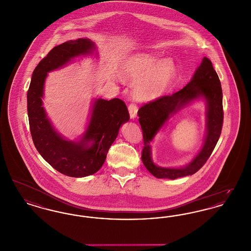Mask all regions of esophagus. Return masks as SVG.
<instances>
[{
	"instance_id": "34e87169",
	"label": "esophagus",
	"mask_w": 251,
	"mask_h": 251,
	"mask_svg": "<svg viewBox=\"0 0 251 251\" xmlns=\"http://www.w3.org/2000/svg\"><path fill=\"white\" fill-rule=\"evenodd\" d=\"M129 113H130V117H131V119H134L135 117H136V115H137V111H138V107H137V105L135 104V103H131L130 105H129Z\"/></svg>"
}]
</instances>
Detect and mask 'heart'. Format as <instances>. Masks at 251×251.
I'll return each mask as SVG.
<instances>
[{"instance_id":"1","label":"heart","mask_w":251,"mask_h":251,"mask_svg":"<svg viewBox=\"0 0 251 251\" xmlns=\"http://www.w3.org/2000/svg\"><path fill=\"white\" fill-rule=\"evenodd\" d=\"M122 68L128 78L138 80L134 84L133 93L139 100H151L163 95L176 75L172 60H162L159 55L150 52L131 55Z\"/></svg>"}]
</instances>
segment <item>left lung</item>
I'll use <instances>...</instances> for the list:
<instances>
[{"label":"left lung","mask_w":251,"mask_h":251,"mask_svg":"<svg viewBox=\"0 0 251 251\" xmlns=\"http://www.w3.org/2000/svg\"><path fill=\"white\" fill-rule=\"evenodd\" d=\"M200 96L204 97L207 102V134L202 151L189 165L182 169L157 167L151 160L149 144L171 114ZM222 98L218 75L211 60L204 57L191 81L181 90L149 101L138 110L144 140L141 159L149 172L158 179H174L192 175L204 166L221 134L224 119Z\"/></svg>","instance_id":"left-lung-1"}]
</instances>
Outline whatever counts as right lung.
Returning a JSON list of instances; mask_svg holds the SVG:
<instances>
[{"label": "right lung", "instance_id": "right-lung-1", "mask_svg": "<svg viewBox=\"0 0 251 251\" xmlns=\"http://www.w3.org/2000/svg\"><path fill=\"white\" fill-rule=\"evenodd\" d=\"M94 49V43L87 38L69 40L51 49L36 66L27 92L30 131L37 151L58 172L74 178L89 176L100 170L120 126L130 119L128 108L120 99L96 100L84 138L78 143L63 139L47 119L42 107L47 73L76 56L91 53ZM90 141L91 146L87 143Z\"/></svg>", "mask_w": 251, "mask_h": 251}]
</instances>
